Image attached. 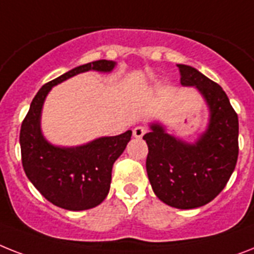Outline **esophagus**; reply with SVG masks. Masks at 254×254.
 I'll use <instances>...</instances> for the list:
<instances>
[{
    "label": "esophagus",
    "instance_id": "1",
    "mask_svg": "<svg viewBox=\"0 0 254 254\" xmlns=\"http://www.w3.org/2000/svg\"><path fill=\"white\" fill-rule=\"evenodd\" d=\"M132 133H133V136H135V137L140 139V137H142V136L146 133V128L145 127H141V126H137V127H135V128H133Z\"/></svg>",
    "mask_w": 254,
    "mask_h": 254
}]
</instances>
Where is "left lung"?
<instances>
[{
    "mask_svg": "<svg viewBox=\"0 0 254 254\" xmlns=\"http://www.w3.org/2000/svg\"><path fill=\"white\" fill-rule=\"evenodd\" d=\"M180 84L196 87L209 108V123L196 142L167 133L160 123L142 136L148 144L146 173L154 193L178 209L214 200L234 173L239 154V119L222 87L187 64H178Z\"/></svg>",
    "mask_w": 254,
    "mask_h": 254,
    "instance_id": "obj_1",
    "label": "left lung"
}]
</instances>
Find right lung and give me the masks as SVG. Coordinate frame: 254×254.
<instances>
[{"label":"right lung","mask_w":254,"mask_h":254,"mask_svg":"<svg viewBox=\"0 0 254 254\" xmlns=\"http://www.w3.org/2000/svg\"><path fill=\"white\" fill-rule=\"evenodd\" d=\"M113 61L81 64L40 88L31 102L20 128L22 163L27 178L44 197L66 210H87L106 198L112 183L113 165L131 140L132 131L98 137L84 145L57 146L41 132V110L54 85L85 71L110 72Z\"/></svg>","instance_id":"right-lung-1"}]
</instances>
